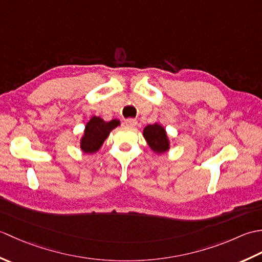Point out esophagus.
<instances>
[{"mask_svg": "<svg viewBox=\"0 0 262 262\" xmlns=\"http://www.w3.org/2000/svg\"><path fill=\"white\" fill-rule=\"evenodd\" d=\"M136 124H137L136 119L129 118V119H126V120H125V125H126L127 127H130V128H133V127H135V126H136Z\"/></svg>", "mask_w": 262, "mask_h": 262, "instance_id": "1", "label": "esophagus"}]
</instances>
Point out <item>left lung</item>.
<instances>
[{"instance_id": "left-lung-1", "label": "left lung", "mask_w": 262, "mask_h": 262, "mask_svg": "<svg viewBox=\"0 0 262 262\" xmlns=\"http://www.w3.org/2000/svg\"><path fill=\"white\" fill-rule=\"evenodd\" d=\"M143 136L145 138L147 145L154 153L159 155L166 153L170 149V140L163 126L158 122L153 125H147L143 130Z\"/></svg>"}]
</instances>
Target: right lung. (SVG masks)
<instances>
[{"label": "right lung", "instance_id": "obj_1", "mask_svg": "<svg viewBox=\"0 0 262 262\" xmlns=\"http://www.w3.org/2000/svg\"><path fill=\"white\" fill-rule=\"evenodd\" d=\"M118 126H120V121L118 119L104 121L101 117H91V119L86 122L84 132L80 140L82 152L85 154L97 153L108 138L110 132Z\"/></svg>", "mask_w": 262, "mask_h": 262}]
</instances>
